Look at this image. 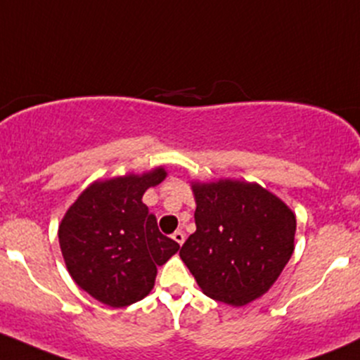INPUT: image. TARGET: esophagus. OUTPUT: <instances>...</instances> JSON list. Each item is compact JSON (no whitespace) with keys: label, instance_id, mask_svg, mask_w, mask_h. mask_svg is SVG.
Segmentation results:
<instances>
[{"label":"esophagus","instance_id":"1","mask_svg":"<svg viewBox=\"0 0 360 360\" xmlns=\"http://www.w3.org/2000/svg\"><path fill=\"white\" fill-rule=\"evenodd\" d=\"M172 240L176 241L177 245H183L184 243V233H183V231H176V233L172 234Z\"/></svg>","mask_w":360,"mask_h":360}]
</instances>
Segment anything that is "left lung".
I'll list each match as a JSON object with an SVG mask.
<instances>
[{"label":"left lung","instance_id":"1","mask_svg":"<svg viewBox=\"0 0 360 360\" xmlns=\"http://www.w3.org/2000/svg\"><path fill=\"white\" fill-rule=\"evenodd\" d=\"M196 231L179 255L207 297L241 307L267 293L295 250L297 219L257 183H191Z\"/></svg>","mask_w":360,"mask_h":360}]
</instances>
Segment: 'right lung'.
Instances as JSON below:
<instances>
[{
  "mask_svg": "<svg viewBox=\"0 0 360 360\" xmlns=\"http://www.w3.org/2000/svg\"><path fill=\"white\" fill-rule=\"evenodd\" d=\"M167 177L164 167L94 181L77 196L58 226L63 260L75 285L110 307L143 300L157 266L179 250L158 231L143 195Z\"/></svg>",
  "mask_w": 360,
  "mask_h": 360,
  "instance_id": "right-lung-1",
  "label": "right lung"
}]
</instances>
